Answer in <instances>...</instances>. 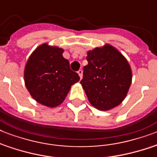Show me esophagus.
<instances>
[{
	"mask_svg": "<svg viewBox=\"0 0 157 157\" xmlns=\"http://www.w3.org/2000/svg\"><path fill=\"white\" fill-rule=\"evenodd\" d=\"M77 73H78V75L80 76V77H81V79L82 78V74H83V71L81 70V69H80L78 71H77Z\"/></svg>",
	"mask_w": 157,
	"mask_h": 157,
	"instance_id": "obj_1",
	"label": "esophagus"
}]
</instances>
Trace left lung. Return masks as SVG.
<instances>
[{
	"instance_id": "obj_1",
	"label": "left lung",
	"mask_w": 157,
	"mask_h": 157,
	"mask_svg": "<svg viewBox=\"0 0 157 157\" xmlns=\"http://www.w3.org/2000/svg\"><path fill=\"white\" fill-rule=\"evenodd\" d=\"M82 87L90 103L101 111L117 107L124 100L131 85L132 72L124 57L110 45L87 53Z\"/></svg>"
}]
</instances>
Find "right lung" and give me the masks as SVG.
<instances>
[{
	"mask_svg": "<svg viewBox=\"0 0 157 157\" xmlns=\"http://www.w3.org/2000/svg\"><path fill=\"white\" fill-rule=\"evenodd\" d=\"M63 50L40 45L28 59L24 70L26 87L33 98L40 104L54 107L61 104L71 86L80 76L70 69Z\"/></svg>",
	"mask_w": 157,
	"mask_h": 157,
	"instance_id": "right-lung-1",
	"label": "right lung"
}]
</instances>
